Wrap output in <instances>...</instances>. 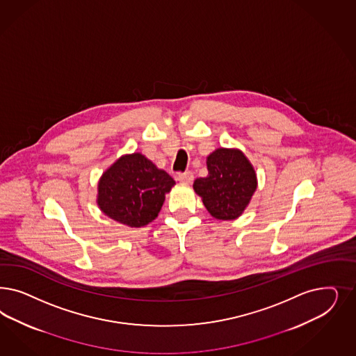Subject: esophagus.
<instances>
[{
	"instance_id": "34e87169",
	"label": "esophagus",
	"mask_w": 356,
	"mask_h": 356,
	"mask_svg": "<svg viewBox=\"0 0 356 356\" xmlns=\"http://www.w3.org/2000/svg\"><path fill=\"white\" fill-rule=\"evenodd\" d=\"M177 179L182 184H191L194 181V174L191 172H179L177 175Z\"/></svg>"
}]
</instances>
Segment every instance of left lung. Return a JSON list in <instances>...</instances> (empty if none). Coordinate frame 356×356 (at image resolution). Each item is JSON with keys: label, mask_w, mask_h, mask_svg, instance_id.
Returning <instances> with one entry per match:
<instances>
[{"label": "left lung", "mask_w": 356, "mask_h": 356, "mask_svg": "<svg viewBox=\"0 0 356 356\" xmlns=\"http://www.w3.org/2000/svg\"><path fill=\"white\" fill-rule=\"evenodd\" d=\"M208 175L194 182L207 211L218 220L240 218L257 190V174L238 149L218 148L207 157Z\"/></svg>", "instance_id": "left-lung-1"}]
</instances>
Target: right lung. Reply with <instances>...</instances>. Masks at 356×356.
Here are the masks:
<instances>
[{
	"label": "right lung",
	"instance_id": "1",
	"mask_svg": "<svg viewBox=\"0 0 356 356\" xmlns=\"http://www.w3.org/2000/svg\"><path fill=\"white\" fill-rule=\"evenodd\" d=\"M175 181L141 153L126 154L102 174L97 203L115 221L140 228L159 216Z\"/></svg>",
	"mask_w": 356,
	"mask_h": 356
}]
</instances>
